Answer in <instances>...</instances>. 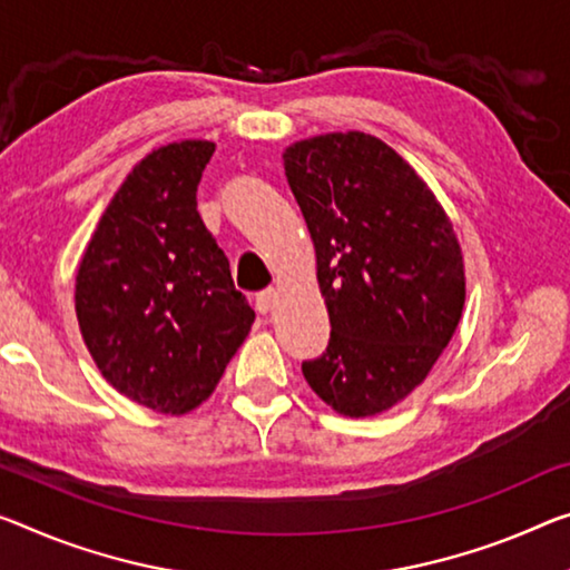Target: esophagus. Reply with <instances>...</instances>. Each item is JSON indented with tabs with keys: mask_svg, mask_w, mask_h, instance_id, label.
Instances as JSON below:
<instances>
[{
	"mask_svg": "<svg viewBox=\"0 0 570 570\" xmlns=\"http://www.w3.org/2000/svg\"><path fill=\"white\" fill-rule=\"evenodd\" d=\"M275 301H277V291H275V287H267V291L257 293V311H259L262 315H267L269 311L275 308Z\"/></svg>",
	"mask_w": 570,
	"mask_h": 570,
	"instance_id": "obj_1",
	"label": "esophagus"
}]
</instances>
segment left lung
<instances>
[{
	"mask_svg": "<svg viewBox=\"0 0 570 570\" xmlns=\"http://www.w3.org/2000/svg\"><path fill=\"white\" fill-rule=\"evenodd\" d=\"M283 163L331 321L328 348L303 376L338 415H380L423 384L456 334V232L428 183L372 135L301 139Z\"/></svg>",
	"mask_w": 570,
	"mask_h": 570,
	"instance_id": "left-lung-1",
	"label": "left lung"
}]
</instances>
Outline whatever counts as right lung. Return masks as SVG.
Segmentation results:
<instances>
[{
	"label": "right lung",
	"instance_id": "1",
	"mask_svg": "<svg viewBox=\"0 0 570 570\" xmlns=\"http://www.w3.org/2000/svg\"><path fill=\"white\" fill-rule=\"evenodd\" d=\"M214 150L208 139H180L145 155L76 273V318L94 364L119 395L163 415L212 397L255 323L196 208Z\"/></svg>",
	"mask_w": 570,
	"mask_h": 570
}]
</instances>
